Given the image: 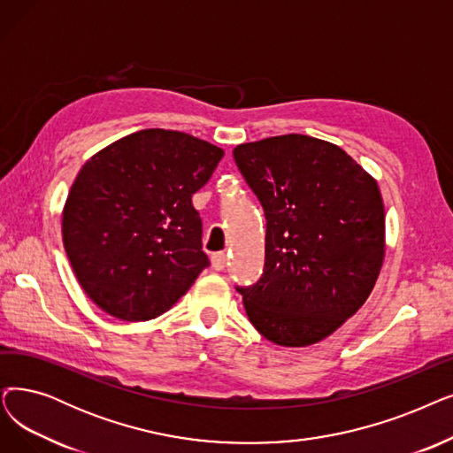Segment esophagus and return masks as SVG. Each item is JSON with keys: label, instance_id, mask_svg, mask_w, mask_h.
Masks as SVG:
<instances>
[{"label": "esophagus", "instance_id": "34e87169", "mask_svg": "<svg viewBox=\"0 0 453 453\" xmlns=\"http://www.w3.org/2000/svg\"><path fill=\"white\" fill-rule=\"evenodd\" d=\"M211 265L214 270H224L226 265H227V255L224 251H219V253H212L211 257Z\"/></svg>", "mask_w": 453, "mask_h": 453}]
</instances>
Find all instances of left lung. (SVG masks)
<instances>
[{
    "label": "left lung",
    "instance_id": "left-lung-1",
    "mask_svg": "<svg viewBox=\"0 0 453 453\" xmlns=\"http://www.w3.org/2000/svg\"><path fill=\"white\" fill-rule=\"evenodd\" d=\"M266 216L265 270L239 288L250 322L278 346L337 331L368 300L385 259L378 181L339 146L307 134L233 150Z\"/></svg>",
    "mask_w": 453,
    "mask_h": 453
}]
</instances>
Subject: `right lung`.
I'll list each match as a JSON object with an SVG mask.
<instances>
[{"label": "right lung", "mask_w": 453, "mask_h": 453, "mask_svg": "<svg viewBox=\"0 0 453 453\" xmlns=\"http://www.w3.org/2000/svg\"><path fill=\"white\" fill-rule=\"evenodd\" d=\"M224 150L142 129L83 165L63 209V244L87 296L114 319H157L209 266L192 205Z\"/></svg>", "instance_id": "right-lung-1"}]
</instances>
